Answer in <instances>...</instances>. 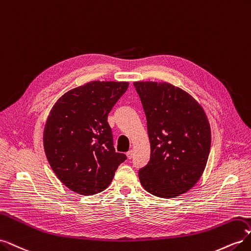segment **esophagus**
Here are the masks:
<instances>
[{
	"instance_id": "esophagus-1",
	"label": "esophagus",
	"mask_w": 251,
	"mask_h": 251,
	"mask_svg": "<svg viewBox=\"0 0 251 251\" xmlns=\"http://www.w3.org/2000/svg\"><path fill=\"white\" fill-rule=\"evenodd\" d=\"M133 155H134V151L131 150V151H128L127 153H126V157H127V159H132L133 158Z\"/></svg>"
}]
</instances>
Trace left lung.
<instances>
[{
	"label": "left lung",
	"instance_id": "obj_1",
	"mask_svg": "<svg viewBox=\"0 0 251 251\" xmlns=\"http://www.w3.org/2000/svg\"><path fill=\"white\" fill-rule=\"evenodd\" d=\"M146 114L151 143L150 161L138 172L141 185L160 198L189 191L206 166L210 126L201 105L168 82L136 81Z\"/></svg>",
	"mask_w": 251,
	"mask_h": 251
}]
</instances>
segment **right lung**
<instances>
[{
    "instance_id": "obj_1",
    "label": "right lung",
    "mask_w": 251,
    "mask_h": 251,
    "mask_svg": "<svg viewBox=\"0 0 251 251\" xmlns=\"http://www.w3.org/2000/svg\"><path fill=\"white\" fill-rule=\"evenodd\" d=\"M127 87L126 81H90L64 94L52 108L44 130L45 153L71 191L102 192L126 159L114 149L108 115Z\"/></svg>"
}]
</instances>
